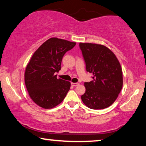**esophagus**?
<instances>
[{"instance_id":"obj_1","label":"esophagus","mask_w":146,"mask_h":146,"mask_svg":"<svg viewBox=\"0 0 146 146\" xmlns=\"http://www.w3.org/2000/svg\"><path fill=\"white\" fill-rule=\"evenodd\" d=\"M71 85L72 86H78L79 85V83H73V82H72L71 83Z\"/></svg>"}]
</instances>
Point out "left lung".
I'll use <instances>...</instances> for the list:
<instances>
[{
	"label": "left lung",
	"mask_w": 146,
	"mask_h": 146,
	"mask_svg": "<svg viewBox=\"0 0 146 146\" xmlns=\"http://www.w3.org/2000/svg\"><path fill=\"white\" fill-rule=\"evenodd\" d=\"M86 62V71L92 74L93 80L85 82L83 103L93 110L104 109L115 101L123 86L120 64L113 52L102 44H79Z\"/></svg>",
	"instance_id": "left-lung-1"
}]
</instances>
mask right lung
Instances as JSON below:
<instances>
[{
    "instance_id": "add662e5",
    "label": "right lung",
    "mask_w": 146,
    "mask_h": 146,
    "mask_svg": "<svg viewBox=\"0 0 146 146\" xmlns=\"http://www.w3.org/2000/svg\"><path fill=\"white\" fill-rule=\"evenodd\" d=\"M76 42L51 38L33 54L26 68L25 82L31 98L45 109L60 104L70 88L68 81L57 78L56 72L61 69V62L67 51Z\"/></svg>"
}]
</instances>
